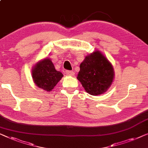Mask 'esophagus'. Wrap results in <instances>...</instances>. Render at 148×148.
<instances>
[{
	"label": "esophagus",
	"mask_w": 148,
	"mask_h": 148,
	"mask_svg": "<svg viewBox=\"0 0 148 148\" xmlns=\"http://www.w3.org/2000/svg\"><path fill=\"white\" fill-rule=\"evenodd\" d=\"M66 74L68 75V76H74V72L71 70H66Z\"/></svg>",
	"instance_id": "34e87169"
}]
</instances>
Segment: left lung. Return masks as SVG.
<instances>
[{
  "instance_id": "left-lung-1",
  "label": "left lung",
  "mask_w": 148,
  "mask_h": 148,
  "mask_svg": "<svg viewBox=\"0 0 148 148\" xmlns=\"http://www.w3.org/2000/svg\"><path fill=\"white\" fill-rule=\"evenodd\" d=\"M80 68L77 78L91 95L103 94L112 84L114 77L113 66L99 51L86 56Z\"/></svg>"
}]
</instances>
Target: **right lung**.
<instances>
[{"label": "right lung", "mask_w": 148, "mask_h": 148, "mask_svg": "<svg viewBox=\"0 0 148 148\" xmlns=\"http://www.w3.org/2000/svg\"><path fill=\"white\" fill-rule=\"evenodd\" d=\"M32 77L39 88L51 91L63 77L62 72L57 71L49 58H45L35 66L32 70Z\"/></svg>", "instance_id": "right-lung-1"}]
</instances>
